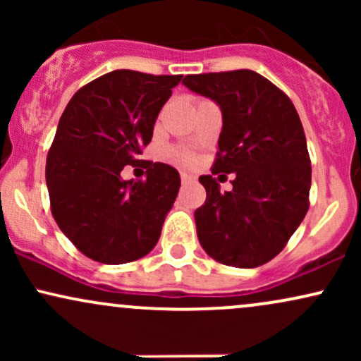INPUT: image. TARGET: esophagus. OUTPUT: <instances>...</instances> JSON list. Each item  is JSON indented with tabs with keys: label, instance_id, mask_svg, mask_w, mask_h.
Listing matches in <instances>:
<instances>
[{
	"label": "esophagus",
	"instance_id": "obj_1",
	"mask_svg": "<svg viewBox=\"0 0 361 361\" xmlns=\"http://www.w3.org/2000/svg\"><path fill=\"white\" fill-rule=\"evenodd\" d=\"M195 178L192 175H188V173H181V183L186 185V183H192Z\"/></svg>",
	"mask_w": 361,
	"mask_h": 361
}]
</instances>
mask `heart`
<instances>
[{"label": "heart", "instance_id": "1", "mask_svg": "<svg viewBox=\"0 0 361 361\" xmlns=\"http://www.w3.org/2000/svg\"><path fill=\"white\" fill-rule=\"evenodd\" d=\"M181 159H183L185 163H190V157L188 156H181Z\"/></svg>", "mask_w": 361, "mask_h": 361}]
</instances>
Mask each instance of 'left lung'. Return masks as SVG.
<instances>
[{"mask_svg": "<svg viewBox=\"0 0 361 361\" xmlns=\"http://www.w3.org/2000/svg\"><path fill=\"white\" fill-rule=\"evenodd\" d=\"M181 82L221 109L212 173H235L233 190L224 194L215 178H198L207 192L195 210L198 241L219 263L261 267L283 250L309 209L310 159L299 114L283 91L250 69Z\"/></svg>", "mask_w": 361, "mask_h": 361, "instance_id": "1", "label": "left lung"}]
</instances>
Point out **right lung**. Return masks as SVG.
Masks as SVG:
<instances>
[{
  "label": "right lung",
  "mask_w": 361,
  "mask_h": 361,
  "mask_svg": "<svg viewBox=\"0 0 361 361\" xmlns=\"http://www.w3.org/2000/svg\"><path fill=\"white\" fill-rule=\"evenodd\" d=\"M181 76L118 69L82 86L66 106L45 164L52 215L66 238L105 264L135 261L152 251L181 180L154 163L146 181L122 180L137 166L157 115Z\"/></svg>",
  "instance_id": "right-lung-1"
}]
</instances>
